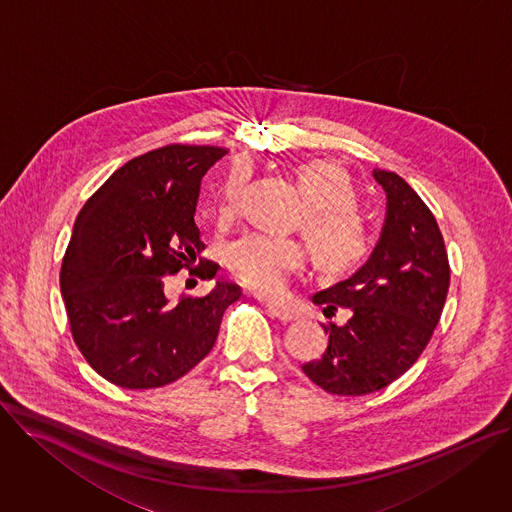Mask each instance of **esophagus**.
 I'll list each match as a JSON object with an SVG mask.
<instances>
[{
  "instance_id": "obj_1",
  "label": "esophagus",
  "mask_w": 512,
  "mask_h": 512,
  "mask_svg": "<svg viewBox=\"0 0 512 512\" xmlns=\"http://www.w3.org/2000/svg\"><path fill=\"white\" fill-rule=\"evenodd\" d=\"M268 315L274 317V319H280L285 323H291V321H297L299 315L297 311L289 309V307H282V305H268Z\"/></svg>"
}]
</instances>
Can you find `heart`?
<instances>
[{
    "label": "heart",
    "instance_id": "obj_1",
    "mask_svg": "<svg viewBox=\"0 0 512 512\" xmlns=\"http://www.w3.org/2000/svg\"><path fill=\"white\" fill-rule=\"evenodd\" d=\"M246 181V166L236 164L219 191L221 219L234 215ZM297 183L307 199L301 225L317 262L331 272L360 262L370 248V238L356 211L358 197L346 170L331 160H311L297 168ZM303 262L301 246L268 234H248L225 252V266L234 278L266 299L285 293Z\"/></svg>",
    "mask_w": 512,
    "mask_h": 512
}]
</instances>
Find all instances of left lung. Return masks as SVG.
Returning <instances> with one entry per match:
<instances>
[{
  "label": "left lung",
  "instance_id": "obj_1",
  "mask_svg": "<svg viewBox=\"0 0 512 512\" xmlns=\"http://www.w3.org/2000/svg\"><path fill=\"white\" fill-rule=\"evenodd\" d=\"M386 193V215L370 258L346 280L313 295L323 311H352L327 323L329 344L303 372L323 390L360 396L388 386L421 356L439 323L449 262L439 225L421 197L390 170H372Z\"/></svg>",
  "mask_w": 512,
  "mask_h": 512
}]
</instances>
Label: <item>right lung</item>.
I'll return each mask as SVG.
<instances>
[{
	"label": "right lung",
	"instance_id": "1",
	"mask_svg": "<svg viewBox=\"0 0 512 512\" xmlns=\"http://www.w3.org/2000/svg\"><path fill=\"white\" fill-rule=\"evenodd\" d=\"M225 154L185 144L146 152L77 215L61 293L77 348L111 384L142 390L185 376L211 352L225 309L242 295L232 282L177 305L164 295L166 276L193 270L205 250L195 223L201 179Z\"/></svg>",
	"mask_w": 512,
	"mask_h": 512
}]
</instances>
